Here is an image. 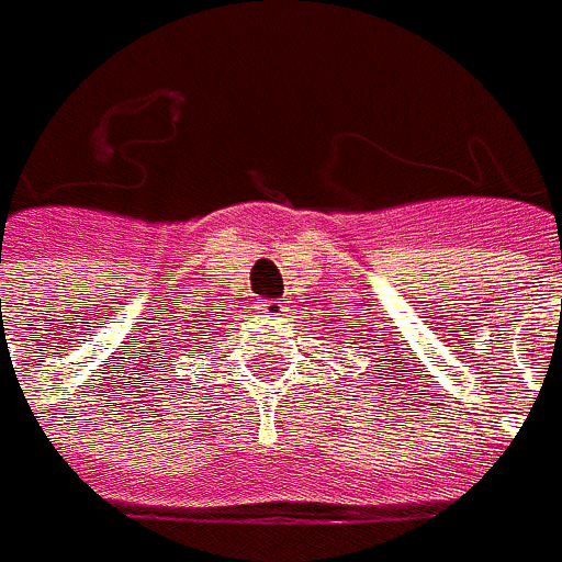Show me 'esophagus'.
Returning a JSON list of instances; mask_svg holds the SVG:
<instances>
[{"mask_svg":"<svg viewBox=\"0 0 562 562\" xmlns=\"http://www.w3.org/2000/svg\"><path fill=\"white\" fill-rule=\"evenodd\" d=\"M260 308L266 314H272V317H284V314H288V305H284V302H281V300H266L260 305Z\"/></svg>","mask_w":562,"mask_h":562,"instance_id":"1","label":"esophagus"}]
</instances>
